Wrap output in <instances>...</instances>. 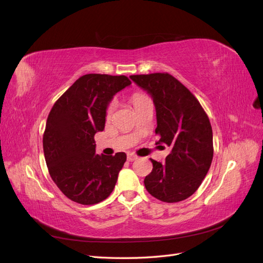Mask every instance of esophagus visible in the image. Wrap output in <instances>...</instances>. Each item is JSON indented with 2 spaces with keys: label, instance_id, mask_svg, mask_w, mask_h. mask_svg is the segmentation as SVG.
Segmentation results:
<instances>
[{
  "label": "esophagus",
  "instance_id": "obj_1",
  "mask_svg": "<svg viewBox=\"0 0 263 263\" xmlns=\"http://www.w3.org/2000/svg\"><path fill=\"white\" fill-rule=\"evenodd\" d=\"M138 157L136 156V155H134V154H128L127 155V160L128 161H134V160H136Z\"/></svg>",
  "mask_w": 263,
  "mask_h": 263
}]
</instances>
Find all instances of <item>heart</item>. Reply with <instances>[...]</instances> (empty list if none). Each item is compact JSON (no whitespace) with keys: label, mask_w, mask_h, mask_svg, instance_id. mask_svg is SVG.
Instances as JSON below:
<instances>
[{"label":"heart","mask_w":263,"mask_h":263,"mask_svg":"<svg viewBox=\"0 0 263 263\" xmlns=\"http://www.w3.org/2000/svg\"><path fill=\"white\" fill-rule=\"evenodd\" d=\"M147 99H148V98L146 97V95H144L142 93H134V94H132V97H130L129 100H130V102H132V104L134 105V107H137V106L140 104V103H142V102H144V101L147 100ZM113 110H114V103L112 102V103H109L108 106L106 107L105 116H106L107 119L112 117Z\"/></svg>","instance_id":"b5f03b06"}]
</instances>
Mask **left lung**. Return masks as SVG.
I'll return each mask as SVG.
<instances>
[{
    "label": "left lung",
    "mask_w": 263,
    "mask_h": 263,
    "mask_svg": "<svg viewBox=\"0 0 263 263\" xmlns=\"http://www.w3.org/2000/svg\"><path fill=\"white\" fill-rule=\"evenodd\" d=\"M130 79L153 97L158 144L171 149L163 163L150 159L153 171L145 178V186L159 201L186 200L201 185L213 160L210 118L187 87L170 73L138 74Z\"/></svg>",
    "instance_id": "1"
}]
</instances>
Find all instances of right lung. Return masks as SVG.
Returning a JSON list of instances; mask_svg holds the SVG:
<instances>
[{"label":"right lung","instance_id":"right-lung-1","mask_svg":"<svg viewBox=\"0 0 263 263\" xmlns=\"http://www.w3.org/2000/svg\"><path fill=\"white\" fill-rule=\"evenodd\" d=\"M130 84L126 76L84 74L53 104L43 136L44 155L52 181L69 200L93 205L113 192L126 154L97 155L94 135L104 129L113 95Z\"/></svg>","mask_w":263,"mask_h":263}]
</instances>
